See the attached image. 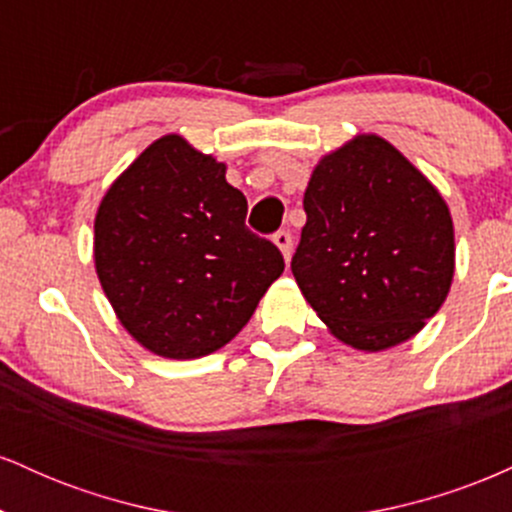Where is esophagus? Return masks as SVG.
<instances>
[{"label":"esophagus","mask_w":512,"mask_h":512,"mask_svg":"<svg viewBox=\"0 0 512 512\" xmlns=\"http://www.w3.org/2000/svg\"><path fill=\"white\" fill-rule=\"evenodd\" d=\"M274 245L281 250V255H284V260L289 262L291 260V252H293V240H291V233L289 231H279L274 233Z\"/></svg>","instance_id":"obj_1"}]
</instances>
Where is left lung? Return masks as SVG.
<instances>
[{
    "label": "left lung",
    "instance_id": "obj_1",
    "mask_svg": "<svg viewBox=\"0 0 512 512\" xmlns=\"http://www.w3.org/2000/svg\"><path fill=\"white\" fill-rule=\"evenodd\" d=\"M291 272L339 342L392 349L424 330L448 298L455 228L445 199L378 134L320 158Z\"/></svg>",
    "mask_w": 512,
    "mask_h": 512
}]
</instances>
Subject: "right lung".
Wrapping results in <instances>:
<instances>
[{
    "label": "right lung",
    "mask_w": 512,
    "mask_h": 512,
    "mask_svg": "<svg viewBox=\"0 0 512 512\" xmlns=\"http://www.w3.org/2000/svg\"><path fill=\"white\" fill-rule=\"evenodd\" d=\"M226 163L180 134L156 139L108 187L93 260L117 320L163 358H199L248 325L284 257L245 226Z\"/></svg>",
    "instance_id": "add662e5"
}]
</instances>
